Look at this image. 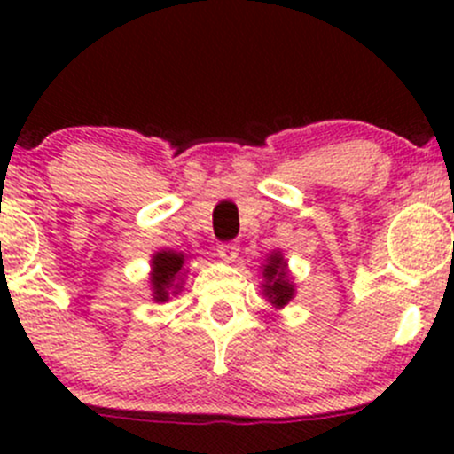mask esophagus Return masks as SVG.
I'll return each instance as SVG.
<instances>
[{"mask_svg": "<svg viewBox=\"0 0 454 454\" xmlns=\"http://www.w3.org/2000/svg\"><path fill=\"white\" fill-rule=\"evenodd\" d=\"M217 256L223 262H234L239 258V245L237 243H220L217 245Z\"/></svg>", "mask_w": 454, "mask_h": 454, "instance_id": "obj_1", "label": "esophagus"}]
</instances>
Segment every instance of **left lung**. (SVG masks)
Here are the masks:
<instances>
[{
  "label": "left lung",
  "instance_id": "obj_1",
  "mask_svg": "<svg viewBox=\"0 0 454 454\" xmlns=\"http://www.w3.org/2000/svg\"><path fill=\"white\" fill-rule=\"evenodd\" d=\"M264 275V296L269 299V303L273 307H284L293 301L294 296V284L288 278V270H286V260L279 252H273L267 258V264L262 269Z\"/></svg>",
  "mask_w": 454,
  "mask_h": 454
}]
</instances>
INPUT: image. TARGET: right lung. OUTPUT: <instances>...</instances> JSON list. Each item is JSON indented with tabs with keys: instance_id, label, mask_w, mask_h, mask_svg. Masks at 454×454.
Instances as JSON below:
<instances>
[{
	"instance_id": "obj_1",
	"label": "right lung",
	"mask_w": 454,
	"mask_h": 454,
	"mask_svg": "<svg viewBox=\"0 0 454 454\" xmlns=\"http://www.w3.org/2000/svg\"><path fill=\"white\" fill-rule=\"evenodd\" d=\"M185 256L173 249H161L151 258V288H153V301L166 303L170 293L181 288V269H184Z\"/></svg>"
}]
</instances>
